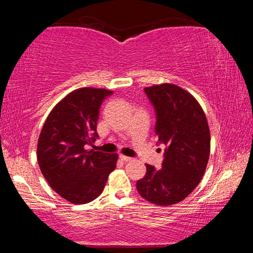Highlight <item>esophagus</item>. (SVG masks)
Masks as SVG:
<instances>
[{
  "mask_svg": "<svg viewBox=\"0 0 253 253\" xmlns=\"http://www.w3.org/2000/svg\"><path fill=\"white\" fill-rule=\"evenodd\" d=\"M119 158H121V160H122L123 162H125V163L132 161L131 157H128V156H125V155H121V156H119Z\"/></svg>",
  "mask_w": 253,
  "mask_h": 253,
  "instance_id": "obj_1",
  "label": "esophagus"
}]
</instances>
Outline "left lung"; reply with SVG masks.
Wrapping results in <instances>:
<instances>
[{"mask_svg":"<svg viewBox=\"0 0 253 253\" xmlns=\"http://www.w3.org/2000/svg\"><path fill=\"white\" fill-rule=\"evenodd\" d=\"M155 108V134L166 145L162 169L146 164L136 187L143 199L156 205L176 204L193 192L207 169L211 136L207 117L190 92L173 84L144 89Z\"/></svg>","mask_w":253,"mask_h":253,"instance_id":"1","label":"left lung"}]
</instances>
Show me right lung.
<instances>
[{
    "mask_svg": "<svg viewBox=\"0 0 253 253\" xmlns=\"http://www.w3.org/2000/svg\"><path fill=\"white\" fill-rule=\"evenodd\" d=\"M113 91L84 87L59 101L46 117L38 140L37 157L49 185L74 204L89 203L99 196L117 154L85 149L96 140L99 109Z\"/></svg>",
    "mask_w": 253,
    "mask_h": 253,
    "instance_id": "1",
    "label": "right lung"
}]
</instances>
